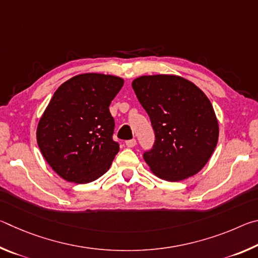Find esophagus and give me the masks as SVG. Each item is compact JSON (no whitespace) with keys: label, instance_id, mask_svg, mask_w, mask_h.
<instances>
[{"label":"esophagus","instance_id":"34e87169","mask_svg":"<svg viewBox=\"0 0 258 258\" xmlns=\"http://www.w3.org/2000/svg\"><path fill=\"white\" fill-rule=\"evenodd\" d=\"M125 145H126V147H127V148H133V147L137 146V140H135V139L127 140V141L125 142Z\"/></svg>","mask_w":258,"mask_h":258}]
</instances>
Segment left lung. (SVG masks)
<instances>
[{
	"instance_id": "8db88e82",
	"label": "left lung",
	"mask_w": 258,
	"mask_h": 258,
	"mask_svg": "<svg viewBox=\"0 0 258 258\" xmlns=\"http://www.w3.org/2000/svg\"><path fill=\"white\" fill-rule=\"evenodd\" d=\"M132 87L155 132L154 146L143 154L151 172L171 182L197 174L218 140L208 98L194 83L175 75L141 76Z\"/></svg>"
}]
</instances>
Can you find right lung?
<instances>
[{
    "label": "right lung",
    "mask_w": 258,
    "mask_h": 258,
    "mask_svg": "<svg viewBox=\"0 0 258 258\" xmlns=\"http://www.w3.org/2000/svg\"><path fill=\"white\" fill-rule=\"evenodd\" d=\"M124 80L82 74L61 84L37 126V145L52 169L68 182L102 176L119 151L113 141L115 120L109 111Z\"/></svg>",
    "instance_id": "obj_1"
}]
</instances>
